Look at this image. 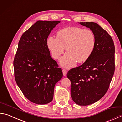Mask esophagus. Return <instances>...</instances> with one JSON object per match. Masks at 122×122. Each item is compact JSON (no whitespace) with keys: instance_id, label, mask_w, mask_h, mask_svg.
<instances>
[{"instance_id":"obj_1","label":"esophagus","mask_w":122,"mask_h":122,"mask_svg":"<svg viewBox=\"0 0 122 122\" xmlns=\"http://www.w3.org/2000/svg\"><path fill=\"white\" fill-rule=\"evenodd\" d=\"M62 72H63V76H66V75H67V71H66V70H65V69H62Z\"/></svg>"}]
</instances>
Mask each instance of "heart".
Masks as SVG:
<instances>
[{
	"label": "heart",
	"mask_w": 122,
	"mask_h": 122,
	"mask_svg": "<svg viewBox=\"0 0 122 122\" xmlns=\"http://www.w3.org/2000/svg\"><path fill=\"white\" fill-rule=\"evenodd\" d=\"M57 38L47 39V45L52 56L59 59L65 51L67 52L61 57L60 65L66 69L74 67L77 62L83 63L90 58L96 45V38L89 29L77 26H68L59 30Z\"/></svg>",
	"instance_id": "obj_1"
}]
</instances>
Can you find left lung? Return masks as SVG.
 <instances>
[{"instance_id": "1", "label": "left lung", "mask_w": 122, "mask_h": 122, "mask_svg": "<svg viewBox=\"0 0 122 122\" xmlns=\"http://www.w3.org/2000/svg\"><path fill=\"white\" fill-rule=\"evenodd\" d=\"M90 29L96 45L90 58L68 72L71 96L75 103L87 106L99 101L108 90L115 71V46L109 34L95 22H80Z\"/></svg>"}]
</instances>
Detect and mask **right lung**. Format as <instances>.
<instances>
[{
  "label": "right lung",
  "instance_id": "1",
  "mask_svg": "<svg viewBox=\"0 0 122 122\" xmlns=\"http://www.w3.org/2000/svg\"><path fill=\"white\" fill-rule=\"evenodd\" d=\"M60 21H38L23 33L14 60L15 79L29 100L45 105L53 98L55 84L62 71L50 55L48 35Z\"/></svg>",
  "mask_w": 122,
  "mask_h": 122
}]
</instances>
